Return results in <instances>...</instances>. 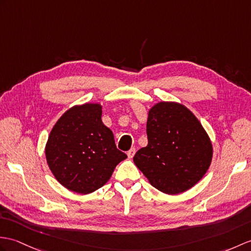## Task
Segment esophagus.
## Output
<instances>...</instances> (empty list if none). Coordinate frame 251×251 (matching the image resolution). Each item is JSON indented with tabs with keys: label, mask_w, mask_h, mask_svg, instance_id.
I'll use <instances>...</instances> for the list:
<instances>
[{
	"label": "esophagus",
	"mask_w": 251,
	"mask_h": 251,
	"mask_svg": "<svg viewBox=\"0 0 251 251\" xmlns=\"http://www.w3.org/2000/svg\"><path fill=\"white\" fill-rule=\"evenodd\" d=\"M135 154H136V149H135V148H131V149L127 152L128 158H132V157L135 156Z\"/></svg>",
	"instance_id": "1"
}]
</instances>
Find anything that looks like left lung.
I'll return each mask as SVG.
<instances>
[{
	"label": "left lung",
	"instance_id": "1",
	"mask_svg": "<svg viewBox=\"0 0 251 251\" xmlns=\"http://www.w3.org/2000/svg\"><path fill=\"white\" fill-rule=\"evenodd\" d=\"M149 143L133 162L151 185L168 195L190 189L206 173L213 147L204 128L188 108L160 101L150 109Z\"/></svg>",
	"mask_w": 251,
	"mask_h": 251
}]
</instances>
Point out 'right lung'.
I'll return each mask as SVG.
<instances>
[{"instance_id":"1","label":"right lung","mask_w":251,"mask_h":251,"mask_svg":"<svg viewBox=\"0 0 251 251\" xmlns=\"http://www.w3.org/2000/svg\"><path fill=\"white\" fill-rule=\"evenodd\" d=\"M101 112L99 103L72 107L56 122L46 144L47 164L57 182L81 195L102 187L127 158L116 149Z\"/></svg>"}]
</instances>
